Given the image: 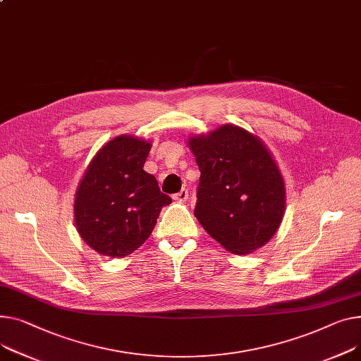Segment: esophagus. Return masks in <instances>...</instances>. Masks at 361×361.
I'll use <instances>...</instances> for the list:
<instances>
[{"label":"esophagus","mask_w":361,"mask_h":361,"mask_svg":"<svg viewBox=\"0 0 361 361\" xmlns=\"http://www.w3.org/2000/svg\"><path fill=\"white\" fill-rule=\"evenodd\" d=\"M173 199H174L176 202H178V203H184V202L188 199V191H187L185 188H183V190L178 191V193H176V195L173 196Z\"/></svg>","instance_id":"esophagus-1"}]
</instances>
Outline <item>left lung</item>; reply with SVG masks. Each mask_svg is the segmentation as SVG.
Listing matches in <instances>:
<instances>
[{
    "label": "left lung",
    "mask_w": 361,
    "mask_h": 361,
    "mask_svg": "<svg viewBox=\"0 0 361 361\" xmlns=\"http://www.w3.org/2000/svg\"><path fill=\"white\" fill-rule=\"evenodd\" d=\"M200 170L195 216L232 254L266 245L279 229L286 188L274 159L259 137L225 125L188 139Z\"/></svg>",
    "instance_id": "1"
}]
</instances>
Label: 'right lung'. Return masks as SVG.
Returning a JSON list of instances; mask_svg holds the SVG:
<instances>
[{
  "instance_id": "1",
  "label": "right lung",
  "mask_w": 361,
  "mask_h": 361,
  "mask_svg": "<svg viewBox=\"0 0 361 361\" xmlns=\"http://www.w3.org/2000/svg\"><path fill=\"white\" fill-rule=\"evenodd\" d=\"M151 143L129 135L95 154L74 202L78 233L102 255L123 258L152 233L159 212L171 203L154 176L143 171Z\"/></svg>"
}]
</instances>
